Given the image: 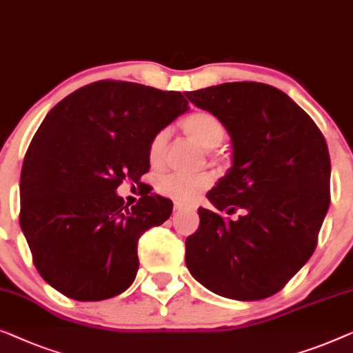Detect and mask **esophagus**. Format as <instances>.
I'll return each mask as SVG.
<instances>
[{
	"label": "esophagus",
	"instance_id": "esophagus-1",
	"mask_svg": "<svg viewBox=\"0 0 353 353\" xmlns=\"http://www.w3.org/2000/svg\"><path fill=\"white\" fill-rule=\"evenodd\" d=\"M183 208H192V207L188 205V203H181V202H176V203H175V210H176V212L183 210Z\"/></svg>",
	"mask_w": 353,
	"mask_h": 353
}]
</instances>
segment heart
<instances>
[{
    "label": "heart",
    "mask_w": 353,
    "mask_h": 353,
    "mask_svg": "<svg viewBox=\"0 0 353 353\" xmlns=\"http://www.w3.org/2000/svg\"><path fill=\"white\" fill-rule=\"evenodd\" d=\"M183 129L191 139L205 150L219 146L226 137V127L216 116L208 111H194L183 121ZM168 140V130L162 129L152 137L148 146V159L151 165H159L164 157ZM212 185V176L208 173L186 175V173H170L159 181V191L165 197L178 202H188L194 196L202 192Z\"/></svg>",
    "instance_id": "heart-1"
}]
</instances>
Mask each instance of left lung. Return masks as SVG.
Returning a JSON list of instances; mask_svg holds the SVG:
<instances>
[{
  "label": "left lung",
  "mask_w": 353,
  "mask_h": 353,
  "mask_svg": "<svg viewBox=\"0 0 353 353\" xmlns=\"http://www.w3.org/2000/svg\"><path fill=\"white\" fill-rule=\"evenodd\" d=\"M223 122L232 167L207 194L219 212L199 208L186 239L192 277L229 299L258 301L282 290L312 256L330 207L325 137L285 92L263 83H224L186 92Z\"/></svg>",
  "instance_id": "8db88e82"
}]
</instances>
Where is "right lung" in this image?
<instances>
[{
    "mask_svg": "<svg viewBox=\"0 0 353 353\" xmlns=\"http://www.w3.org/2000/svg\"><path fill=\"white\" fill-rule=\"evenodd\" d=\"M189 110L181 92L97 81L49 111L20 173V228L38 272L76 301L121 294L139 270L137 243L173 203L143 188L137 205L116 194L150 170L152 137Z\"/></svg>",
    "mask_w": 353,
    "mask_h": 353,
    "instance_id": "1",
    "label": "right lung"
}]
</instances>
